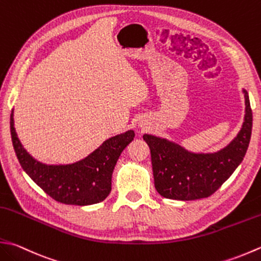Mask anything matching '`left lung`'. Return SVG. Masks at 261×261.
<instances>
[{"mask_svg":"<svg viewBox=\"0 0 261 261\" xmlns=\"http://www.w3.org/2000/svg\"><path fill=\"white\" fill-rule=\"evenodd\" d=\"M246 114L238 136L215 152H192L174 141L144 135L150 149L152 172L157 192L174 200H196L212 196L241 164L249 147L252 130V111L249 95Z\"/></svg>","mask_w":261,"mask_h":261,"instance_id":"8db88e82","label":"left lung"}]
</instances>
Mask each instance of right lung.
<instances>
[{"label": "right lung", "instance_id": "right-lung-1", "mask_svg": "<svg viewBox=\"0 0 261 261\" xmlns=\"http://www.w3.org/2000/svg\"><path fill=\"white\" fill-rule=\"evenodd\" d=\"M10 130L15 155L29 177L54 200L76 206L98 203L110 195L116 162L135 138V131L127 130L109 138L78 162L45 164L35 160L20 142L14 127L13 110L10 116Z\"/></svg>", "mask_w": 261, "mask_h": 261}]
</instances>
